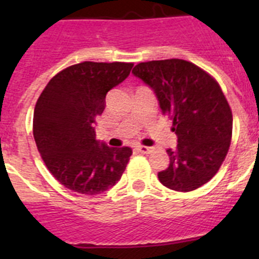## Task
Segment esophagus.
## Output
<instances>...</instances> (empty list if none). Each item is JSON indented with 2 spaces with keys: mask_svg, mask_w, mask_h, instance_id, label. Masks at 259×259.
I'll list each match as a JSON object with an SVG mask.
<instances>
[{
  "mask_svg": "<svg viewBox=\"0 0 259 259\" xmlns=\"http://www.w3.org/2000/svg\"><path fill=\"white\" fill-rule=\"evenodd\" d=\"M136 150L139 153H141V154H149L150 152H152V148H148V146H137Z\"/></svg>",
  "mask_w": 259,
  "mask_h": 259,
  "instance_id": "obj_1",
  "label": "esophagus"
}]
</instances>
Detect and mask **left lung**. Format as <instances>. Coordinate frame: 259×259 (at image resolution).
Masks as SVG:
<instances>
[{
    "label": "left lung",
    "mask_w": 259,
    "mask_h": 259,
    "mask_svg": "<svg viewBox=\"0 0 259 259\" xmlns=\"http://www.w3.org/2000/svg\"><path fill=\"white\" fill-rule=\"evenodd\" d=\"M132 74L153 89L178 136L176 149H167L170 164L158 179L172 191L200 188L218 172L232 137V111L221 87L183 59L143 62Z\"/></svg>",
    "instance_id": "1"
}]
</instances>
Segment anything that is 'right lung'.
I'll return each instance as SVG.
<instances>
[{
  "mask_svg": "<svg viewBox=\"0 0 259 259\" xmlns=\"http://www.w3.org/2000/svg\"><path fill=\"white\" fill-rule=\"evenodd\" d=\"M134 63L81 62L50 80L33 113V137L52 175L70 191L95 196L124 172L131 148H110L96 140V118L110 89L120 84Z\"/></svg>",
  "mask_w": 259,
  "mask_h": 259,
  "instance_id": "right-lung-1",
  "label": "right lung"
}]
</instances>
